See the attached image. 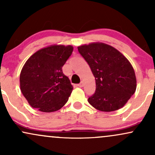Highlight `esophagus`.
Segmentation results:
<instances>
[{
    "label": "esophagus",
    "instance_id": "esophagus-1",
    "mask_svg": "<svg viewBox=\"0 0 155 155\" xmlns=\"http://www.w3.org/2000/svg\"><path fill=\"white\" fill-rule=\"evenodd\" d=\"M77 86L79 87H84V82H83V81H81V83L78 84Z\"/></svg>",
    "mask_w": 155,
    "mask_h": 155
}]
</instances>
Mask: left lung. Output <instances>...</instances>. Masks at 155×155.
<instances>
[{"instance_id":"1","label":"left lung","mask_w":155,"mask_h":155,"mask_svg":"<svg viewBox=\"0 0 155 155\" xmlns=\"http://www.w3.org/2000/svg\"><path fill=\"white\" fill-rule=\"evenodd\" d=\"M95 78V93L88 102L96 109L110 112L123 107L136 90L134 69L120 51L104 43L78 47Z\"/></svg>"}]
</instances>
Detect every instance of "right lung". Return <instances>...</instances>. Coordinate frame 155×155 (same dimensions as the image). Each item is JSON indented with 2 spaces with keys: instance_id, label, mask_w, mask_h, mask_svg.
Returning <instances> with one entry per match:
<instances>
[{
  "instance_id": "right-lung-1",
  "label": "right lung",
  "mask_w": 155,
  "mask_h": 155,
  "mask_svg": "<svg viewBox=\"0 0 155 155\" xmlns=\"http://www.w3.org/2000/svg\"><path fill=\"white\" fill-rule=\"evenodd\" d=\"M72 46L51 45L35 52L19 76L22 93L33 108L53 112L67 103L73 90L62 68L72 54Z\"/></svg>"
}]
</instances>
